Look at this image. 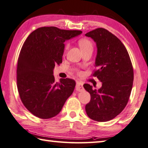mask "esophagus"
<instances>
[{"instance_id": "1", "label": "esophagus", "mask_w": 148, "mask_h": 148, "mask_svg": "<svg viewBox=\"0 0 148 148\" xmlns=\"http://www.w3.org/2000/svg\"><path fill=\"white\" fill-rule=\"evenodd\" d=\"M76 90L77 91H78V92H82V91L84 90V88H83V83H82L77 82L76 83Z\"/></svg>"}]
</instances>
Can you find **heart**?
Segmentation results:
<instances>
[{
  "instance_id": "b5f03b06",
  "label": "heart",
  "mask_w": 148,
  "mask_h": 148,
  "mask_svg": "<svg viewBox=\"0 0 148 148\" xmlns=\"http://www.w3.org/2000/svg\"><path fill=\"white\" fill-rule=\"evenodd\" d=\"M78 44L82 51L89 49V48L93 49V43L92 42V41L88 39H87V38L80 39L78 41ZM69 47V44H66L65 47V50L66 51L68 50Z\"/></svg>"
}]
</instances>
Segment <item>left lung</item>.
Returning <instances> with one entry per match:
<instances>
[{
    "label": "left lung",
    "mask_w": 148,
    "mask_h": 148,
    "mask_svg": "<svg viewBox=\"0 0 148 148\" xmlns=\"http://www.w3.org/2000/svg\"><path fill=\"white\" fill-rule=\"evenodd\" d=\"M85 36L96 42L98 48L96 69L91 76L102 83L98 90L89 84L83 85L90 95L85 111L92 120L107 122L123 111L130 99L134 78L132 63L125 47L107 29L98 28Z\"/></svg>",
    "instance_id": "8db88e82"
}]
</instances>
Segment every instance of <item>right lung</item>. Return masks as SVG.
<instances>
[{
	"instance_id": "obj_1",
	"label": "right lung",
	"mask_w": 148,
	"mask_h": 148,
	"mask_svg": "<svg viewBox=\"0 0 148 148\" xmlns=\"http://www.w3.org/2000/svg\"><path fill=\"white\" fill-rule=\"evenodd\" d=\"M82 32L44 26L32 32L24 42L17 61V89L24 106L36 117L56 116L73 92L74 80L56 82L53 70L62 63L64 42Z\"/></svg>"
}]
</instances>
